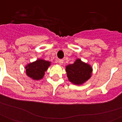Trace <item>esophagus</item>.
I'll use <instances>...</instances> for the list:
<instances>
[{
    "label": "esophagus",
    "mask_w": 122,
    "mask_h": 122,
    "mask_svg": "<svg viewBox=\"0 0 122 122\" xmlns=\"http://www.w3.org/2000/svg\"><path fill=\"white\" fill-rule=\"evenodd\" d=\"M58 63H59V64L60 65H62V64H63V59H59V61H58Z\"/></svg>",
    "instance_id": "obj_1"
}]
</instances>
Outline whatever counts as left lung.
<instances>
[{"mask_svg":"<svg viewBox=\"0 0 122 122\" xmlns=\"http://www.w3.org/2000/svg\"><path fill=\"white\" fill-rule=\"evenodd\" d=\"M69 81L75 85H81L91 77L92 68L87 63L77 59L75 63L66 66Z\"/></svg>","mask_w":122,"mask_h":122,"instance_id":"left-lung-1","label":"left lung"}]
</instances>
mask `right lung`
Segmentation results:
<instances>
[{
	"label": "right lung",
	"instance_id": "right-lung-1",
	"mask_svg": "<svg viewBox=\"0 0 122 122\" xmlns=\"http://www.w3.org/2000/svg\"><path fill=\"white\" fill-rule=\"evenodd\" d=\"M51 65V62L44 59H37L33 63H29L25 66L26 75L33 80H39L44 76L45 71H47Z\"/></svg>",
	"mask_w": 122,
	"mask_h": 122
}]
</instances>
